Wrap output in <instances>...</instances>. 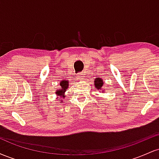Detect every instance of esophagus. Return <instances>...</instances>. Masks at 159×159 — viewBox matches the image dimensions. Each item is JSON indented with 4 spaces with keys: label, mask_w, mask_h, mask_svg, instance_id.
<instances>
[{
    "label": "esophagus",
    "mask_w": 159,
    "mask_h": 159,
    "mask_svg": "<svg viewBox=\"0 0 159 159\" xmlns=\"http://www.w3.org/2000/svg\"><path fill=\"white\" fill-rule=\"evenodd\" d=\"M77 77L78 79H84L85 78V74L84 72H80L77 75Z\"/></svg>",
    "instance_id": "obj_1"
}]
</instances>
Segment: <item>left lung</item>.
Returning a JSON list of instances; mask_svg holds the SVG:
<instances>
[{
	"mask_svg": "<svg viewBox=\"0 0 159 159\" xmlns=\"http://www.w3.org/2000/svg\"><path fill=\"white\" fill-rule=\"evenodd\" d=\"M103 84H104V82L101 78H97L95 79L94 85L97 90H100V89H102V87Z\"/></svg>",
	"mask_w": 159,
	"mask_h": 159,
	"instance_id": "left-lung-1",
	"label": "left lung"
}]
</instances>
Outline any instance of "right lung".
Returning a JSON list of instances; mask_svg holds the SVG:
<instances>
[{"label":"right lung","instance_id":"obj_1","mask_svg":"<svg viewBox=\"0 0 159 159\" xmlns=\"http://www.w3.org/2000/svg\"><path fill=\"white\" fill-rule=\"evenodd\" d=\"M60 85H61V90H58L56 92L57 96H63V98H65V92L66 90H67L69 87V81H65V80H63V81H61L60 83Z\"/></svg>","mask_w":159,"mask_h":159}]
</instances>
